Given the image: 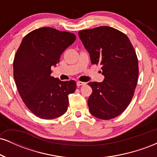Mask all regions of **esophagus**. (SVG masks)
Instances as JSON below:
<instances>
[{
  "mask_svg": "<svg viewBox=\"0 0 157 157\" xmlns=\"http://www.w3.org/2000/svg\"><path fill=\"white\" fill-rule=\"evenodd\" d=\"M85 85H86V82H80V81H78V82H77V86H85Z\"/></svg>",
  "mask_w": 157,
  "mask_h": 157,
  "instance_id": "obj_1",
  "label": "esophagus"
}]
</instances>
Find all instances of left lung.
<instances>
[{"label": "left lung", "mask_w": 157, "mask_h": 157, "mask_svg": "<svg viewBox=\"0 0 157 157\" xmlns=\"http://www.w3.org/2000/svg\"><path fill=\"white\" fill-rule=\"evenodd\" d=\"M79 37L89 52L92 64L102 66V82H90L92 93L88 100L95 117L111 120L128 106L137 85L138 59L130 40L109 26L81 30Z\"/></svg>", "instance_id": "left-lung-1"}]
</instances>
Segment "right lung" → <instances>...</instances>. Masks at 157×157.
I'll return each mask as SVG.
<instances>
[{
	"label": "right lung",
	"mask_w": 157,
	"mask_h": 157,
	"mask_svg": "<svg viewBox=\"0 0 157 157\" xmlns=\"http://www.w3.org/2000/svg\"><path fill=\"white\" fill-rule=\"evenodd\" d=\"M76 40L75 34L51 27L33 30L23 37L13 61V75L20 96L35 116L52 120L62 116L75 92V80L51 76L52 66Z\"/></svg>",
	"instance_id": "right-lung-1"
}]
</instances>
